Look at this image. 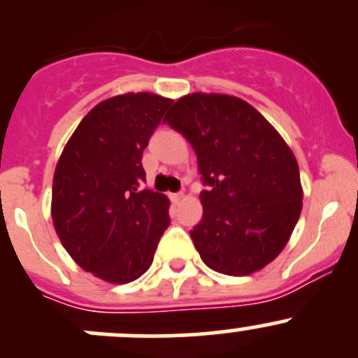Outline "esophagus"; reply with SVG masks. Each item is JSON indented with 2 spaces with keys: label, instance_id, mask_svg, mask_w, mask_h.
Masks as SVG:
<instances>
[{
  "label": "esophagus",
  "instance_id": "obj_1",
  "mask_svg": "<svg viewBox=\"0 0 358 358\" xmlns=\"http://www.w3.org/2000/svg\"><path fill=\"white\" fill-rule=\"evenodd\" d=\"M185 199V194L183 192H178V194H171V201L175 202V204H178V202H182Z\"/></svg>",
  "mask_w": 358,
  "mask_h": 358
}]
</instances>
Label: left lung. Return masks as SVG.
<instances>
[{"label":"left lung","mask_w":358,"mask_h":358,"mask_svg":"<svg viewBox=\"0 0 358 358\" xmlns=\"http://www.w3.org/2000/svg\"><path fill=\"white\" fill-rule=\"evenodd\" d=\"M164 121L197 154L202 222L190 237L202 262L225 275L265 268L286 248L303 208L294 154L280 133L239 96L189 93Z\"/></svg>","instance_id":"8db88e82"}]
</instances>
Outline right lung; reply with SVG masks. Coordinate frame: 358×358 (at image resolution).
<instances>
[{
	"instance_id": "add662e5",
	"label": "right lung",
	"mask_w": 358,
	"mask_h": 358,
	"mask_svg": "<svg viewBox=\"0 0 358 358\" xmlns=\"http://www.w3.org/2000/svg\"><path fill=\"white\" fill-rule=\"evenodd\" d=\"M171 99L122 93L96 103L60 154L52 220L60 243L85 272L128 284L152 265L169 225V199L140 190L143 149Z\"/></svg>"
}]
</instances>
